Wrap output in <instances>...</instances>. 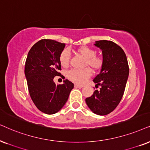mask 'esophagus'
I'll list each match as a JSON object with an SVG mask.
<instances>
[{
	"mask_svg": "<svg viewBox=\"0 0 150 150\" xmlns=\"http://www.w3.org/2000/svg\"><path fill=\"white\" fill-rule=\"evenodd\" d=\"M75 88H82L83 86L82 85L78 84H75Z\"/></svg>",
	"mask_w": 150,
	"mask_h": 150,
	"instance_id": "esophagus-1",
	"label": "esophagus"
}]
</instances>
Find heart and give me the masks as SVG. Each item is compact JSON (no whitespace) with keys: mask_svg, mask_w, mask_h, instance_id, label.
Wrapping results in <instances>:
<instances>
[{"mask_svg":"<svg viewBox=\"0 0 150 150\" xmlns=\"http://www.w3.org/2000/svg\"><path fill=\"white\" fill-rule=\"evenodd\" d=\"M83 57L86 59L84 66H88L95 71L100 70L103 66V58L96 55V50L87 46H82L77 50ZM71 53L68 49H65L59 55V62L63 67H67L69 65ZM92 71L88 68L84 70L72 69L68 71L67 77L69 79L77 84H83L87 79L91 76Z\"/></svg>","mask_w":150,"mask_h":150,"instance_id":"heart-1","label":"heart"}]
</instances>
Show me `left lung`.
Instances as JSON below:
<instances>
[{
	"instance_id": "1",
	"label": "left lung",
	"mask_w": 150,
	"mask_h": 150,
	"mask_svg": "<svg viewBox=\"0 0 150 150\" xmlns=\"http://www.w3.org/2000/svg\"><path fill=\"white\" fill-rule=\"evenodd\" d=\"M95 45L102 50L104 63L100 73L93 81L97 88L101 87L85 100L94 113L105 115L112 112L120 103L129 69L125 53L116 43L100 40L96 41Z\"/></svg>"
}]
</instances>
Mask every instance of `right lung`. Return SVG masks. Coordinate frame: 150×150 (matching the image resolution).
Listing matches in <instances>:
<instances>
[{
    "instance_id": "1",
    "label": "right lung",
    "mask_w": 150,
    "mask_h": 150,
    "mask_svg": "<svg viewBox=\"0 0 150 150\" xmlns=\"http://www.w3.org/2000/svg\"><path fill=\"white\" fill-rule=\"evenodd\" d=\"M65 43L52 39H41L32 47L25 65L30 97L37 109L46 114L58 112L67 102L74 84L66 79L57 85L55 76H63L59 55Z\"/></svg>"
}]
</instances>
